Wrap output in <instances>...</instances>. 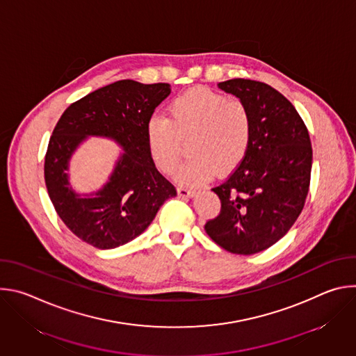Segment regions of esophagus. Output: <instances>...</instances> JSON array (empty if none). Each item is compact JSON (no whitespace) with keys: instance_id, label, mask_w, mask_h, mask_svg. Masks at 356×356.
<instances>
[{"instance_id":"34e87169","label":"esophagus","mask_w":356,"mask_h":356,"mask_svg":"<svg viewBox=\"0 0 356 356\" xmlns=\"http://www.w3.org/2000/svg\"><path fill=\"white\" fill-rule=\"evenodd\" d=\"M177 193L180 197H194L195 195V190L187 188V187H179Z\"/></svg>"}]
</instances>
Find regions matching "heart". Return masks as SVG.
I'll return each mask as SVG.
<instances>
[{"label":"heart","instance_id":"heart-1","mask_svg":"<svg viewBox=\"0 0 356 356\" xmlns=\"http://www.w3.org/2000/svg\"><path fill=\"white\" fill-rule=\"evenodd\" d=\"M252 121L239 99L209 88H191L168 107V118L152 117L146 124V143L156 166L169 173L181 156V140L190 138V159L179 166L175 179L200 186L214 176L234 170L245 158Z\"/></svg>","mask_w":356,"mask_h":356}]
</instances>
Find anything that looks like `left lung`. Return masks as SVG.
<instances>
[{
	"mask_svg": "<svg viewBox=\"0 0 356 356\" xmlns=\"http://www.w3.org/2000/svg\"><path fill=\"white\" fill-rule=\"evenodd\" d=\"M218 87L246 106L252 135L243 161L213 188L221 211L204 228L225 250L253 255L283 238L298 218L310 187L312 140L294 106L273 87L245 79Z\"/></svg>",
	"mask_w": 356,
	"mask_h": 356,
	"instance_id": "left-lung-1",
	"label": "left lung"
}]
</instances>
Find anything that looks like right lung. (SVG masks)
Wrapping results in <instances>:
<instances>
[{
  "instance_id": "right-lung-1",
  "label": "right lung",
  "mask_w": 356,
  "mask_h": 356,
  "mask_svg": "<svg viewBox=\"0 0 356 356\" xmlns=\"http://www.w3.org/2000/svg\"><path fill=\"white\" fill-rule=\"evenodd\" d=\"M170 91L168 83L120 80L76 101L56 124L44 156V183L58 216L81 241L98 249L124 245L177 195L155 168L146 143V124ZM90 136L108 137L123 152L109 181L80 195L70 186L67 170L74 152Z\"/></svg>"
}]
</instances>
